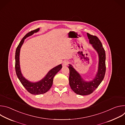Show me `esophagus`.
<instances>
[{"instance_id":"obj_1","label":"esophagus","mask_w":125,"mask_h":125,"mask_svg":"<svg viewBox=\"0 0 125 125\" xmlns=\"http://www.w3.org/2000/svg\"><path fill=\"white\" fill-rule=\"evenodd\" d=\"M69 64V62L68 61H64L62 63V66L63 67H66Z\"/></svg>"}]
</instances>
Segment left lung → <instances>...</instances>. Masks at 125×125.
Returning a JSON list of instances; mask_svg holds the SVG:
<instances>
[{"label": "left lung", "instance_id": "1", "mask_svg": "<svg viewBox=\"0 0 125 125\" xmlns=\"http://www.w3.org/2000/svg\"><path fill=\"white\" fill-rule=\"evenodd\" d=\"M87 35L90 43L97 51L99 55L98 70L94 79L90 82H85L72 66L69 65L68 67L70 70L69 80L70 87L74 92L81 95L93 93L103 80L106 72L105 52L100 41L95 35L88 33H87Z\"/></svg>", "mask_w": 125, "mask_h": 125}]
</instances>
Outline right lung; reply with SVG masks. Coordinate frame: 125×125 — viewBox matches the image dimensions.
Here are the masks:
<instances>
[{
  "label": "right lung",
  "instance_id": "add662e5",
  "mask_svg": "<svg viewBox=\"0 0 125 125\" xmlns=\"http://www.w3.org/2000/svg\"><path fill=\"white\" fill-rule=\"evenodd\" d=\"M39 30L40 29L38 28L27 33L21 41L18 46H17L15 53V67L16 75L27 91L30 94L34 95L43 94L48 92L53 84V78L62 68L61 64L54 67L49 71L44 78H43L41 81L35 83L29 82L23 77L21 72L19 64V55L21 47L23 44L25 39L30 36V35H32L34 32H38Z\"/></svg>",
  "mask_w": 125,
  "mask_h": 125
}]
</instances>
